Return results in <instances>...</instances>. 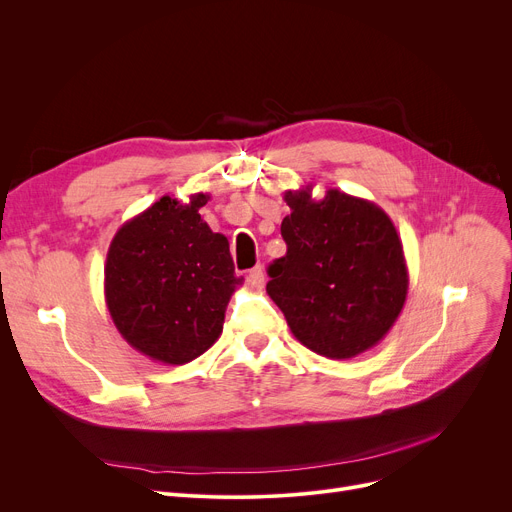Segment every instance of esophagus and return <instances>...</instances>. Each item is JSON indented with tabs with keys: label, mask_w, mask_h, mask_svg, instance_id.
<instances>
[{
	"label": "esophagus",
	"mask_w": 512,
	"mask_h": 512,
	"mask_svg": "<svg viewBox=\"0 0 512 512\" xmlns=\"http://www.w3.org/2000/svg\"><path fill=\"white\" fill-rule=\"evenodd\" d=\"M249 280L255 288H261L263 286V267L261 265H255L253 270L249 272Z\"/></svg>",
	"instance_id": "esophagus-1"
}]
</instances>
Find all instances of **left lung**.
Instances as JSON below:
<instances>
[{
  "mask_svg": "<svg viewBox=\"0 0 512 512\" xmlns=\"http://www.w3.org/2000/svg\"><path fill=\"white\" fill-rule=\"evenodd\" d=\"M311 184L286 191V255L267 274V294L309 351L353 359L378 344L407 301L409 270L388 213L338 188L315 201Z\"/></svg>",
  "mask_w": 512,
  "mask_h": 512,
  "instance_id": "obj_1",
  "label": "left lung"
}]
</instances>
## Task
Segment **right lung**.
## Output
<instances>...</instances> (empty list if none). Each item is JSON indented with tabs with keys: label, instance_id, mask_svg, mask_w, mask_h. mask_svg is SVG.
<instances>
[{
	"label": "right lung",
	"instance_id": "1",
	"mask_svg": "<svg viewBox=\"0 0 512 512\" xmlns=\"http://www.w3.org/2000/svg\"><path fill=\"white\" fill-rule=\"evenodd\" d=\"M207 193L161 197L112 238L105 305L122 338L151 361L184 365L220 338L234 274L228 238L201 220Z\"/></svg>",
	"mask_w": 512,
	"mask_h": 512
}]
</instances>
